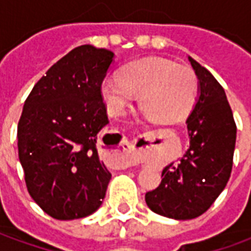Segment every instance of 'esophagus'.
I'll return each instance as SVG.
<instances>
[{"label": "esophagus", "instance_id": "1", "mask_svg": "<svg viewBox=\"0 0 251 251\" xmlns=\"http://www.w3.org/2000/svg\"><path fill=\"white\" fill-rule=\"evenodd\" d=\"M131 163H133V158H131L130 153L127 152V149L125 148V144L122 142L121 147L113 154V164L115 167H127Z\"/></svg>", "mask_w": 251, "mask_h": 251}]
</instances>
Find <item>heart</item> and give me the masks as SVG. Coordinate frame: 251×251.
<instances>
[{
	"label": "heart",
	"instance_id": "heart-1",
	"mask_svg": "<svg viewBox=\"0 0 251 251\" xmlns=\"http://www.w3.org/2000/svg\"><path fill=\"white\" fill-rule=\"evenodd\" d=\"M100 94L113 115H124L138 94V104L158 124L183 121L192 111L199 79L192 68L165 57H142L121 68L120 77H106Z\"/></svg>",
	"mask_w": 251,
	"mask_h": 251
}]
</instances>
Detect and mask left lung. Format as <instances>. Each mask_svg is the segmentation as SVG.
<instances>
[{
	"label": "left lung",
	"instance_id": "1",
	"mask_svg": "<svg viewBox=\"0 0 251 251\" xmlns=\"http://www.w3.org/2000/svg\"><path fill=\"white\" fill-rule=\"evenodd\" d=\"M188 59L200 84L199 99L187 120L189 149L180 163L164 168L160 185L145 195L153 212L180 221L204 214L225 189L237 140V125L221 83Z\"/></svg>",
	"mask_w": 251,
	"mask_h": 251
}]
</instances>
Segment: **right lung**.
<instances>
[{"instance_id": "1", "label": "right lung", "mask_w": 251, "mask_h": 251, "mask_svg": "<svg viewBox=\"0 0 251 251\" xmlns=\"http://www.w3.org/2000/svg\"><path fill=\"white\" fill-rule=\"evenodd\" d=\"M113 56L104 48L76 47L36 83L20 117L17 147L28 192L59 221L95 212L111 179L97 140L109 122L100 84Z\"/></svg>"}]
</instances>
